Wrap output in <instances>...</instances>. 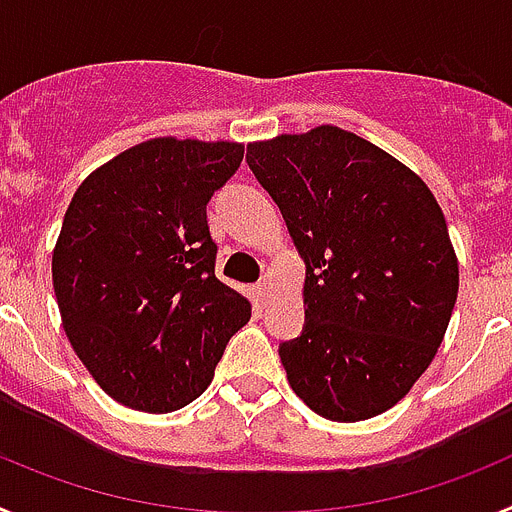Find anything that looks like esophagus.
<instances>
[{
    "label": "esophagus",
    "mask_w": 512,
    "mask_h": 512,
    "mask_svg": "<svg viewBox=\"0 0 512 512\" xmlns=\"http://www.w3.org/2000/svg\"><path fill=\"white\" fill-rule=\"evenodd\" d=\"M253 295H256V300H259L261 305H266V302H269V297H271V279L269 277L261 279V282L253 287Z\"/></svg>",
    "instance_id": "1"
}]
</instances>
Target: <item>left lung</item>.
Masks as SVG:
<instances>
[{"label":"left lung","instance_id":"left-lung-1","mask_svg":"<svg viewBox=\"0 0 512 512\" xmlns=\"http://www.w3.org/2000/svg\"><path fill=\"white\" fill-rule=\"evenodd\" d=\"M246 161L305 259V328L279 343L292 390L338 423L390 410L436 356L459 292L436 197L333 125L251 143Z\"/></svg>","mask_w":512,"mask_h":512}]
</instances>
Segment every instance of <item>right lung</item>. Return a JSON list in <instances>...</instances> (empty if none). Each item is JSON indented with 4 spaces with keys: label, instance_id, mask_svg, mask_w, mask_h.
<instances>
[{
    "label": "right lung",
    "instance_id": "add662e5",
    "mask_svg": "<svg viewBox=\"0 0 512 512\" xmlns=\"http://www.w3.org/2000/svg\"><path fill=\"white\" fill-rule=\"evenodd\" d=\"M241 143L153 138L81 182L53 248V289L81 364L112 400L171 413L202 395L251 302L215 274L207 202Z\"/></svg>",
    "mask_w": 512,
    "mask_h": 512
}]
</instances>
